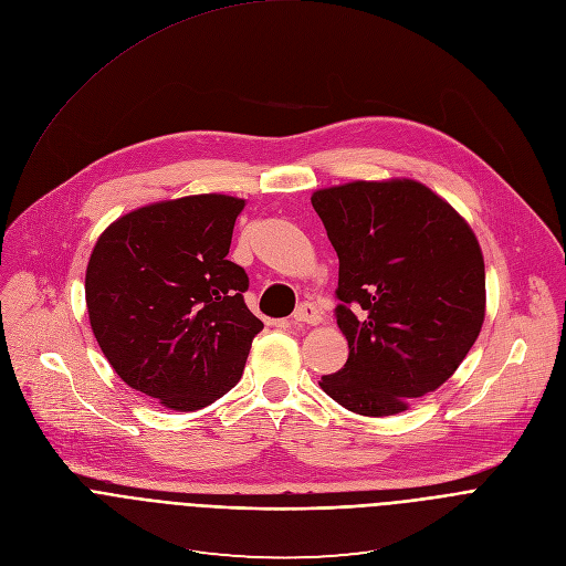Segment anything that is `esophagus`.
<instances>
[{
	"mask_svg": "<svg viewBox=\"0 0 566 566\" xmlns=\"http://www.w3.org/2000/svg\"><path fill=\"white\" fill-rule=\"evenodd\" d=\"M323 321V312L314 303H303L293 312V323H307L318 325Z\"/></svg>",
	"mask_w": 566,
	"mask_h": 566,
	"instance_id": "34e87169",
	"label": "esophagus"
}]
</instances>
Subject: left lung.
<instances>
[{
  "label": "left lung",
  "mask_w": 566,
  "mask_h": 566,
  "mask_svg": "<svg viewBox=\"0 0 566 566\" xmlns=\"http://www.w3.org/2000/svg\"><path fill=\"white\" fill-rule=\"evenodd\" d=\"M312 205L338 256L336 325L348 361L321 389L391 417L458 370L484 321V261L467 220L411 179L353 181Z\"/></svg>",
  "instance_id": "8db88e82"
}]
</instances>
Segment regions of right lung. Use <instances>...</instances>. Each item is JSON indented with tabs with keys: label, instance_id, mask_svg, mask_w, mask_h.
Masks as SVG:
<instances>
[{
	"label": "right lung",
	"instance_id": "1",
	"mask_svg": "<svg viewBox=\"0 0 566 566\" xmlns=\"http://www.w3.org/2000/svg\"><path fill=\"white\" fill-rule=\"evenodd\" d=\"M230 196H188L118 218L86 269L97 344L123 382L177 411L228 394L263 323L245 307L248 275L230 261Z\"/></svg>",
	"mask_w": 566,
	"mask_h": 566
}]
</instances>
